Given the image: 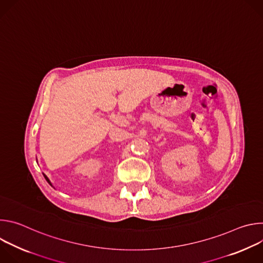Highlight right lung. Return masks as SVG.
<instances>
[{
  "label": "right lung",
  "mask_w": 263,
  "mask_h": 263,
  "mask_svg": "<svg viewBox=\"0 0 263 263\" xmlns=\"http://www.w3.org/2000/svg\"><path fill=\"white\" fill-rule=\"evenodd\" d=\"M44 177H45V179H46V180H47V181H48V183H49V184H50V185H51V186H53V185H52V183H51V181H50V180H49V178H48V177H47V176H46V175H45V174H44Z\"/></svg>",
  "instance_id": "right-lung-1"
}]
</instances>
